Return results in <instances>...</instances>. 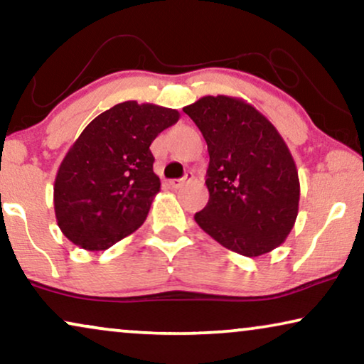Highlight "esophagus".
<instances>
[{
	"instance_id": "obj_1",
	"label": "esophagus",
	"mask_w": 364,
	"mask_h": 364,
	"mask_svg": "<svg viewBox=\"0 0 364 364\" xmlns=\"http://www.w3.org/2000/svg\"><path fill=\"white\" fill-rule=\"evenodd\" d=\"M193 178H194L193 173H186V175H184V178H181V180H171V181H170V186L178 189V188H181L183 184L186 183V181H191Z\"/></svg>"
}]
</instances>
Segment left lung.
<instances>
[{"label": "left lung", "instance_id": "1", "mask_svg": "<svg viewBox=\"0 0 364 364\" xmlns=\"http://www.w3.org/2000/svg\"><path fill=\"white\" fill-rule=\"evenodd\" d=\"M184 114L208 143L209 201L194 221L224 247L259 257L285 242L294 228L300 181L277 129L239 97L206 95Z\"/></svg>", "mask_w": 364, "mask_h": 364}]
</instances>
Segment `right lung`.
Instances as JSON below:
<instances>
[{"mask_svg": "<svg viewBox=\"0 0 364 364\" xmlns=\"http://www.w3.org/2000/svg\"><path fill=\"white\" fill-rule=\"evenodd\" d=\"M178 120L175 109L127 100L85 127L54 181L55 221L70 242L105 250L145 223L161 186L150 145Z\"/></svg>", "mask_w": 364, "mask_h": 364, "instance_id": "add662e5", "label": "right lung"}]
</instances>
